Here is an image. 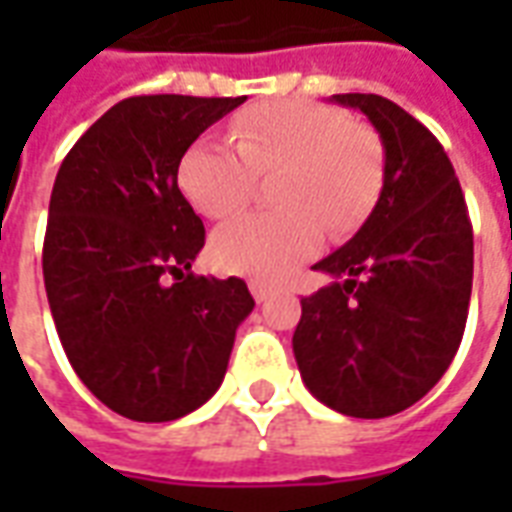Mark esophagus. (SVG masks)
I'll list each match as a JSON object with an SVG mask.
<instances>
[{
    "label": "esophagus",
    "instance_id": "esophagus-1",
    "mask_svg": "<svg viewBox=\"0 0 512 512\" xmlns=\"http://www.w3.org/2000/svg\"><path fill=\"white\" fill-rule=\"evenodd\" d=\"M249 290H252V296H255L257 304H263V301L271 296V288H268L266 282H260V279H252V282H249Z\"/></svg>",
    "mask_w": 512,
    "mask_h": 512
}]
</instances>
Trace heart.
Returning a JSON list of instances; mask_svg holds the SVG:
<instances>
[{
  "instance_id": "heart-1",
  "label": "heart",
  "mask_w": 512,
  "mask_h": 512,
  "mask_svg": "<svg viewBox=\"0 0 512 512\" xmlns=\"http://www.w3.org/2000/svg\"><path fill=\"white\" fill-rule=\"evenodd\" d=\"M233 142L200 139L180 161L186 200L208 219L241 211L257 175H274V213H244L211 238L213 266L279 282L323 244L365 222L384 186V145L370 126L334 106L277 101L233 123Z\"/></svg>"
}]
</instances>
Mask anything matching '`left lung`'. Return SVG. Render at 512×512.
Returning <instances> with one entry per match:
<instances>
[{"label":"left lung","instance_id":"1","mask_svg":"<svg viewBox=\"0 0 512 512\" xmlns=\"http://www.w3.org/2000/svg\"><path fill=\"white\" fill-rule=\"evenodd\" d=\"M384 145V186L359 233L315 263L293 354L312 395L345 417L414 406L458 351L474 271L472 222L450 158L419 120L373 93L332 95Z\"/></svg>","mask_w":512,"mask_h":512}]
</instances>
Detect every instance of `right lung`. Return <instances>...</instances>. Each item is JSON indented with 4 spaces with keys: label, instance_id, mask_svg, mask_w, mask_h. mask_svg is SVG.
<instances>
[{
    "label": "right lung",
    "instance_id": "right-lung-1",
    "mask_svg": "<svg viewBox=\"0 0 512 512\" xmlns=\"http://www.w3.org/2000/svg\"><path fill=\"white\" fill-rule=\"evenodd\" d=\"M246 98L136 95L87 128L49 202L43 282L68 362L104 406L169 422L219 389L244 279L194 277L205 227L178 189L191 142Z\"/></svg>",
    "mask_w": 512,
    "mask_h": 512
}]
</instances>
